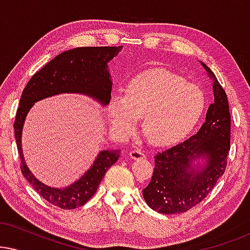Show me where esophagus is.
I'll return each instance as SVG.
<instances>
[{"label":"esophagus","instance_id":"esophagus-1","mask_svg":"<svg viewBox=\"0 0 250 250\" xmlns=\"http://www.w3.org/2000/svg\"><path fill=\"white\" fill-rule=\"evenodd\" d=\"M129 157H131L132 159L136 160V159L146 158V155H145V152L142 151V150L133 149V150H131V151H129Z\"/></svg>","mask_w":250,"mask_h":250}]
</instances>
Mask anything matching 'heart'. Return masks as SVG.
<instances>
[{
  "mask_svg": "<svg viewBox=\"0 0 250 250\" xmlns=\"http://www.w3.org/2000/svg\"><path fill=\"white\" fill-rule=\"evenodd\" d=\"M206 94L196 84L168 70L153 69L129 82L126 93L117 92L109 104V122L116 131L129 134L142 118V129L153 145L182 140L203 116Z\"/></svg>",
  "mask_w": 250,
  "mask_h": 250,
  "instance_id": "obj_1",
  "label": "heart"
}]
</instances>
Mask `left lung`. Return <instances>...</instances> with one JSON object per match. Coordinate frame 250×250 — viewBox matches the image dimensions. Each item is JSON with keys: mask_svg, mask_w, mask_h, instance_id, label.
Here are the masks:
<instances>
[{"mask_svg": "<svg viewBox=\"0 0 250 250\" xmlns=\"http://www.w3.org/2000/svg\"><path fill=\"white\" fill-rule=\"evenodd\" d=\"M203 67L213 80L214 102L206 119L191 138L155 156V170L143 198L162 214H179L200 204L216 186L228 165L231 116L228 97L213 71Z\"/></svg>", "mask_w": 250, "mask_h": 250, "instance_id": "8db88e82", "label": "left lung"}]
</instances>
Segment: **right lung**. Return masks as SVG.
<instances>
[{
	"label": "right lung",
	"instance_id": "obj_1",
	"mask_svg": "<svg viewBox=\"0 0 250 250\" xmlns=\"http://www.w3.org/2000/svg\"><path fill=\"white\" fill-rule=\"evenodd\" d=\"M122 46H86L64 51L34 74L20 98L15 121V136L20 156V169L37 193L62 209L83 206L97 192L109 167L119 158V150H102L93 165L81 179L62 189L51 188L33 175L26 165L21 148V134L26 116L34 104L61 93H80L93 98L102 105L111 99L112 82L108 62L117 56Z\"/></svg>",
	"mask_w": 250,
	"mask_h": 250
}]
</instances>
